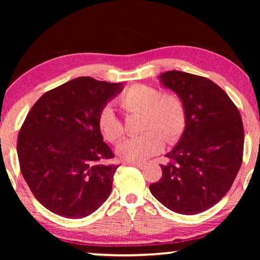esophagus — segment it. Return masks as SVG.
Masks as SVG:
<instances>
[{
  "label": "esophagus",
  "mask_w": 260,
  "mask_h": 260,
  "mask_svg": "<svg viewBox=\"0 0 260 260\" xmlns=\"http://www.w3.org/2000/svg\"><path fill=\"white\" fill-rule=\"evenodd\" d=\"M127 165L138 167V169H140V170H143L144 167H146V164H142V162H127Z\"/></svg>",
  "instance_id": "obj_1"
}]
</instances>
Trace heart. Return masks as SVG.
I'll return each instance as SVG.
<instances>
[{"mask_svg": "<svg viewBox=\"0 0 260 260\" xmlns=\"http://www.w3.org/2000/svg\"><path fill=\"white\" fill-rule=\"evenodd\" d=\"M118 103L126 113H140L142 135L118 144V157L126 162H142L159 153L164 140L173 143L181 136L186 126V111L177 95L161 94L155 87L133 85L122 93ZM99 129L104 139L116 142L124 134L119 118L110 107H104L98 116Z\"/></svg>", "mask_w": 260, "mask_h": 260, "instance_id": "1", "label": "heart"}]
</instances>
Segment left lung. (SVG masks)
Segmentation results:
<instances>
[{"mask_svg":"<svg viewBox=\"0 0 260 260\" xmlns=\"http://www.w3.org/2000/svg\"><path fill=\"white\" fill-rule=\"evenodd\" d=\"M162 87L182 101L186 126L177 146L150 184L160 203L180 214H197L226 195L242 164L244 131L235 104L208 78L181 71L161 73Z\"/></svg>","mask_w":260,"mask_h":260,"instance_id":"obj_1","label":"left lung"}]
</instances>
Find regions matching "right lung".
<instances>
[{
    "label": "right lung",
    "instance_id": "right-lung-1",
    "mask_svg": "<svg viewBox=\"0 0 260 260\" xmlns=\"http://www.w3.org/2000/svg\"><path fill=\"white\" fill-rule=\"evenodd\" d=\"M124 83L80 77L43 94L21 126L17 153L21 174L52 213L80 219L110 196L119 167L98 126V116Z\"/></svg>",
    "mask_w": 260,
    "mask_h": 260
}]
</instances>
